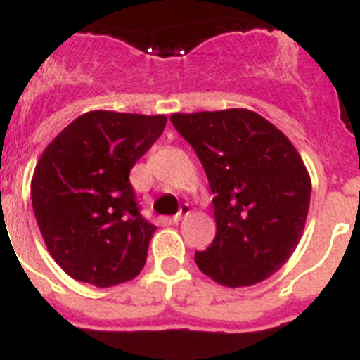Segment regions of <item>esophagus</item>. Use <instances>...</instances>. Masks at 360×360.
Segmentation results:
<instances>
[{
	"label": "esophagus",
	"mask_w": 360,
	"mask_h": 360,
	"mask_svg": "<svg viewBox=\"0 0 360 360\" xmlns=\"http://www.w3.org/2000/svg\"><path fill=\"white\" fill-rule=\"evenodd\" d=\"M188 214H190V206L188 205H183L179 208V212H177V214L174 215V217H172V219H174V223H179L181 219H183L184 215H188Z\"/></svg>",
	"instance_id": "1"
}]
</instances>
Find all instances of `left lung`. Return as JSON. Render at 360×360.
<instances>
[{
    "instance_id": "8db88e82",
    "label": "left lung",
    "mask_w": 360,
    "mask_h": 360,
    "mask_svg": "<svg viewBox=\"0 0 360 360\" xmlns=\"http://www.w3.org/2000/svg\"><path fill=\"white\" fill-rule=\"evenodd\" d=\"M214 193L217 232L195 252L199 270L224 286L261 283L293 254L310 208L311 183L288 137L252 110L174 114Z\"/></svg>"
}]
</instances>
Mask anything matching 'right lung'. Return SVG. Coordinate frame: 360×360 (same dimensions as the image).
Wrapping results in <instances>:
<instances>
[{"mask_svg":"<svg viewBox=\"0 0 360 360\" xmlns=\"http://www.w3.org/2000/svg\"><path fill=\"white\" fill-rule=\"evenodd\" d=\"M165 115L94 110L46 146L32 177V208L50 255L98 288L134 279L155 232L130 170L159 139Z\"/></svg>","mask_w":360,"mask_h":360,"instance_id":"right-lung-1","label":"right lung"}]
</instances>
